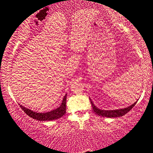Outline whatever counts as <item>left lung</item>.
<instances>
[{
  "instance_id": "1",
  "label": "left lung",
  "mask_w": 153,
  "mask_h": 153,
  "mask_svg": "<svg viewBox=\"0 0 153 153\" xmlns=\"http://www.w3.org/2000/svg\"><path fill=\"white\" fill-rule=\"evenodd\" d=\"M137 100L133 103V105H130L129 107H127L126 108H123V109H116V110H102L98 109V107H96L92 101L90 99V102L91 106H92V109L94 110L96 114L98 116H102V117H118L123 116L124 115L132 109V108L135 106L137 103Z\"/></svg>"
}]
</instances>
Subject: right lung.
<instances>
[{
	"instance_id": "right-lung-1",
	"label": "right lung",
	"mask_w": 153,
	"mask_h": 153,
	"mask_svg": "<svg viewBox=\"0 0 153 153\" xmlns=\"http://www.w3.org/2000/svg\"><path fill=\"white\" fill-rule=\"evenodd\" d=\"M66 96L67 94H65L62 100V102L61 105L57 109L52 110L51 111H48L46 113H37L29 109H27L22 105H20L23 111H24L28 116H30L32 118L36 119L37 120L39 121H49V120H57L62 117L63 115H65L66 112Z\"/></svg>"
}]
</instances>
